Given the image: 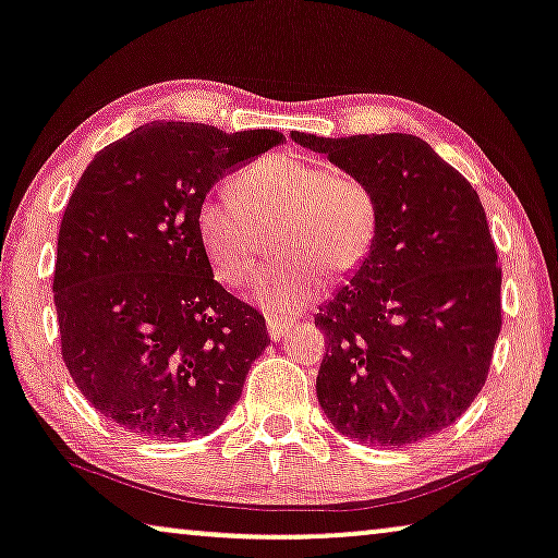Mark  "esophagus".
Listing matches in <instances>:
<instances>
[{"instance_id":"esophagus-1","label":"esophagus","mask_w":558,"mask_h":558,"mask_svg":"<svg viewBox=\"0 0 558 558\" xmlns=\"http://www.w3.org/2000/svg\"><path fill=\"white\" fill-rule=\"evenodd\" d=\"M267 331L271 341H281L289 333V322L277 319V316H267Z\"/></svg>"}]
</instances>
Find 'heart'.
I'll list each match as a JSON object with an SVG mask.
<instances>
[{"instance_id": "1", "label": "heart", "mask_w": 558, "mask_h": 558, "mask_svg": "<svg viewBox=\"0 0 558 558\" xmlns=\"http://www.w3.org/2000/svg\"><path fill=\"white\" fill-rule=\"evenodd\" d=\"M194 229L214 274L231 287L254 277L262 234L277 231L271 250L279 262L264 269L254 291L271 314L289 316L316 296V272L341 281L362 267L374 250L379 207L362 179L299 154H274L236 177L234 194H204Z\"/></svg>"}]
</instances>
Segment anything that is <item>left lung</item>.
Returning a JSON list of instances; mask_svg holds the SVG:
<instances>
[{
    "label": "left lung",
    "mask_w": 558,
    "mask_h": 558,
    "mask_svg": "<svg viewBox=\"0 0 558 558\" xmlns=\"http://www.w3.org/2000/svg\"><path fill=\"white\" fill-rule=\"evenodd\" d=\"M291 140L362 179L379 207L372 254L314 319L327 337L324 414L372 447L428 439L482 391L501 331V267L482 199L414 134Z\"/></svg>",
    "instance_id": "8db88e82"
}]
</instances>
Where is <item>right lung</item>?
Listing matches in <instances>:
<instances>
[{"mask_svg": "<svg viewBox=\"0 0 558 558\" xmlns=\"http://www.w3.org/2000/svg\"><path fill=\"white\" fill-rule=\"evenodd\" d=\"M284 142L271 130L151 122L101 149L76 182L54 264L62 359L124 432L190 441L242 397L267 324L214 279L194 209L231 169Z\"/></svg>", "mask_w": 558, "mask_h": 558, "instance_id": "add662e5", "label": "right lung"}]
</instances>
